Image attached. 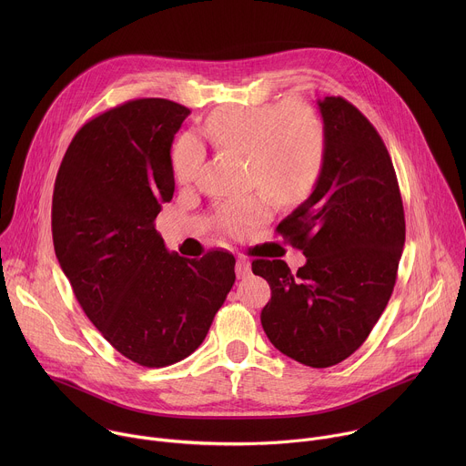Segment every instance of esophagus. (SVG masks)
<instances>
[{"label":"esophagus","instance_id":"esophagus-1","mask_svg":"<svg viewBox=\"0 0 466 466\" xmlns=\"http://www.w3.org/2000/svg\"><path fill=\"white\" fill-rule=\"evenodd\" d=\"M236 275L238 279H245L250 275V261L243 256H238V261H236Z\"/></svg>","mask_w":466,"mask_h":466}]
</instances>
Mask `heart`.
I'll return each mask as SVG.
<instances>
[{"label": "heart", "mask_w": 466, "mask_h": 466, "mask_svg": "<svg viewBox=\"0 0 466 466\" xmlns=\"http://www.w3.org/2000/svg\"><path fill=\"white\" fill-rule=\"evenodd\" d=\"M207 132L219 147L245 153L248 178L280 203L302 201L322 171L326 132L320 116L306 103L223 108L208 117ZM201 158L197 142L184 137L173 149L175 178L178 182L195 178ZM269 216L271 201L265 191L225 201L214 212L218 227L232 236H245Z\"/></svg>", "instance_id": "1"}]
</instances>
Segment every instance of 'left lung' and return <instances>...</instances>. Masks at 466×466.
I'll list each match as a JSON object with an SVG mask.
<instances>
[{"instance_id":"left-lung-1","label":"left lung","mask_w":466,"mask_h":466,"mask_svg":"<svg viewBox=\"0 0 466 466\" xmlns=\"http://www.w3.org/2000/svg\"><path fill=\"white\" fill-rule=\"evenodd\" d=\"M326 153L319 180L279 234L306 263L254 259L271 300L261 309L269 341L315 369L338 365L369 338L383 313L406 241L400 187L372 123L347 99L317 101Z\"/></svg>"}]
</instances>
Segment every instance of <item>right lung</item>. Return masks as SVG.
I'll list each match as a JSON object with an SVG mask.
<instances>
[{"label": "right lung", "instance_id": "obj_1", "mask_svg": "<svg viewBox=\"0 0 466 466\" xmlns=\"http://www.w3.org/2000/svg\"><path fill=\"white\" fill-rule=\"evenodd\" d=\"M187 114L160 97L99 114L74 137L53 189L60 269L101 336L144 367L195 352L236 280L230 252L182 258L155 228L173 198L171 144Z\"/></svg>", "mask_w": 466, "mask_h": 466}]
</instances>
